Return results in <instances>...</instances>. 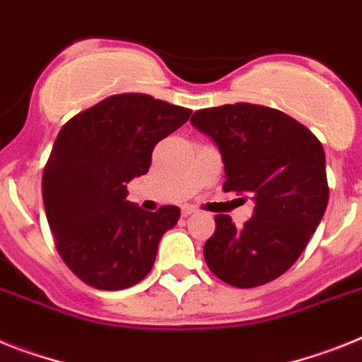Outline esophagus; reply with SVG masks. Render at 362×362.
Masks as SVG:
<instances>
[{
    "mask_svg": "<svg viewBox=\"0 0 362 362\" xmlns=\"http://www.w3.org/2000/svg\"><path fill=\"white\" fill-rule=\"evenodd\" d=\"M197 214V209L195 208H189V206H187V208H182V217H191V215H195Z\"/></svg>",
    "mask_w": 362,
    "mask_h": 362,
    "instance_id": "obj_1",
    "label": "esophagus"
}]
</instances>
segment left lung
I'll use <instances>...</instances> for the list:
<instances>
[{
    "mask_svg": "<svg viewBox=\"0 0 362 362\" xmlns=\"http://www.w3.org/2000/svg\"><path fill=\"white\" fill-rule=\"evenodd\" d=\"M224 163V191L247 195L254 215L235 228L215 217L206 241L209 270L228 285L250 289L269 284L300 257L326 211V154L303 124L259 105H224L191 115Z\"/></svg>",
    "mask_w": 362,
    "mask_h": 362,
    "instance_id": "8db88e82",
    "label": "left lung"
}]
</instances>
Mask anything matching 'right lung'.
I'll return each mask as SVG.
<instances>
[{"mask_svg":"<svg viewBox=\"0 0 362 362\" xmlns=\"http://www.w3.org/2000/svg\"><path fill=\"white\" fill-rule=\"evenodd\" d=\"M189 115L145 93H123L62 127L42 180L44 208L60 257L84 284L119 291L151 272L180 208L145 211L127 200V184L148 171L154 145Z\"/></svg>","mask_w":362,"mask_h":362,"instance_id":"add662e5","label":"right lung"}]
</instances>
